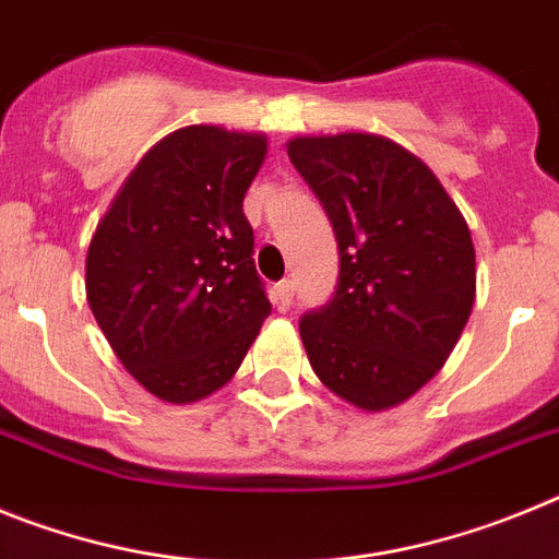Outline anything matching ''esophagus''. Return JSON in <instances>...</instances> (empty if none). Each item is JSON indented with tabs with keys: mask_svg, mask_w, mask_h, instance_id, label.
<instances>
[{
	"mask_svg": "<svg viewBox=\"0 0 559 559\" xmlns=\"http://www.w3.org/2000/svg\"><path fill=\"white\" fill-rule=\"evenodd\" d=\"M290 302H294V283L290 280H283V283L274 285V305L280 310H288Z\"/></svg>",
	"mask_w": 559,
	"mask_h": 559,
	"instance_id": "obj_1",
	"label": "esophagus"
}]
</instances>
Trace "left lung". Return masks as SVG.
Segmentation results:
<instances>
[{
	"mask_svg": "<svg viewBox=\"0 0 559 559\" xmlns=\"http://www.w3.org/2000/svg\"><path fill=\"white\" fill-rule=\"evenodd\" d=\"M285 147L341 254L333 302L299 324L305 353L335 397L386 412L462 338L476 302L471 226L431 167L380 133H302Z\"/></svg>",
	"mask_w": 559,
	"mask_h": 559,
	"instance_id": "obj_1",
	"label": "left lung"
}]
</instances>
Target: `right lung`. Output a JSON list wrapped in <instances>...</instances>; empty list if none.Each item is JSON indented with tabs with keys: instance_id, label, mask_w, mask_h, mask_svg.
<instances>
[{
	"instance_id": "obj_1",
	"label": "right lung",
	"mask_w": 559,
	"mask_h": 559,
	"mask_svg": "<svg viewBox=\"0 0 559 559\" xmlns=\"http://www.w3.org/2000/svg\"><path fill=\"white\" fill-rule=\"evenodd\" d=\"M269 136L185 126L136 162L86 254V302L122 367L187 406L226 386L271 313L246 190Z\"/></svg>"
}]
</instances>
